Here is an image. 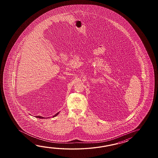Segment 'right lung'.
Segmentation results:
<instances>
[{
    "instance_id": "add662e5",
    "label": "right lung",
    "mask_w": 158,
    "mask_h": 158,
    "mask_svg": "<svg viewBox=\"0 0 158 158\" xmlns=\"http://www.w3.org/2000/svg\"><path fill=\"white\" fill-rule=\"evenodd\" d=\"M59 112H57L56 114H55L54 116H53V118H54V117H55V116H56L57 114H59ZM35 117H36V118H44V117H42V116H35Z\"/></svg>"
}]
</instances>
